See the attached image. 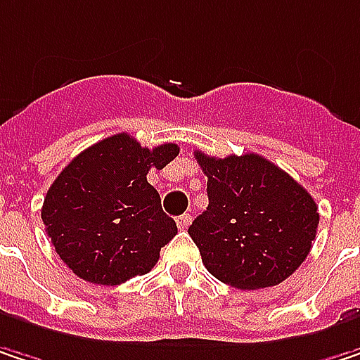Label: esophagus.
Wrapping results in <instances>:
<instances>
[{
	"label": "esophagus",
	"instance_id": "1",
	"mask_svg": "<svg viewBox=\"0 0 360 360\" xmlns=\"http://www.w3.org/2000/svg\"><path fill=\"white\" fill-rule=\"evenodd\" d=\"M189 224H191V214H181L179 218H177V226H179L181 231H185Z\"/></svg>",
	"mask_w": 360,
	"mask_h": 360
}]
</instances>
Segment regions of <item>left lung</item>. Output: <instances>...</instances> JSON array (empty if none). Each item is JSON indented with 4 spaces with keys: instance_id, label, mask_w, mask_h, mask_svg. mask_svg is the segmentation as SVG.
<instances>
[{
    "instance_id": "1",
    "label": "left lung",
    "mask_w": 360,
    "mask_h": 360,
    "mask_svg": "<svg viewBox=\"0 0 360 360\" xmlns=\"http://www.w3.org/2000/svg\"><path fill=\"white\" fill-rule=\"evenodd\" d=\"M208 177V208L189 235L206 270L241 290L280 284L309 255L319 212L311 193L259 154L195 152Z\"/></svg>"
}]
</instances>
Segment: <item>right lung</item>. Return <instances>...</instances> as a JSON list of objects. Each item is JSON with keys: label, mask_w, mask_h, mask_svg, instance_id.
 Segmentation results:
<instances>
[{"label": "right lung", "mask_w": 360, "mask_h": 360, "mask_svg": "<svg viewBox=\"0 0 360 360\" xmlns=\"http://www.w3.org/2000/svg\"><path fill=\"white\" fill-rule=\"evenodd\" d=\"M177 154V144L150 150L129 134H117L86 148L57 175L41 218L57 255L76 276L117 286L154 268L177 224L162 212L146 175Z\"/></svg>", "instance_id": "obj_1"}]
</instances>
